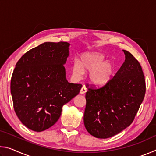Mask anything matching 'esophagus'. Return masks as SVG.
I'll return each mask as SVG.
<instances>
[{"instance_id": "esophagus-1", "label": "esophagus", "mask_w": 156, "mask_h": 156, "mask_svg": "<svg viewBox=\"0 0 156 156\" xmlns=\"http://www.w3.org/2000/svg\"><path fill=\"white\" fill-rule=\"evenodd\" d=\"M86 92H87V88H86L84 86H83V87H82L81 89H80V93L81 94H85Z\"/></svg>"}]
</instances>
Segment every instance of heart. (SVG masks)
<instances>
[{
  "label": "heart",
  "mask_w": 156,
  "mask_h": 156,
  "mask_svg": "<svg viewBox=\"0 0 156 156\" xmlns=\"http://www.w3.org/2000/svg\"><path fill=\"white\" fill-rule=\"evenodd\" d=\"M114 72L113 63L106 60L98 53H87L81 56L80 61L72 65V73L76 79L83 78L84 72L89 73V80L95 85H104L112 78Z\"/></svg>",
  "instance_id": "b5f03b06"
}]
</instances>
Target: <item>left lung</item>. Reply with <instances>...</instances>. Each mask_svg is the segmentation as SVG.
I'll list each match as a JSON object with an SVG mask.
<instances>
[{"label":"left lung","mask_w":156,"mask_h":156,"mask_svg":"<svg viewBox=\"0 0 156 156\" xmlns=\"http://www.w3.org/2000/svg\"><path fill=\"white\" fill-rule=\"evenodd\" d=\"M123 51L125 60L115 76L101 87H89L86 93L84 126L98 138H110L130 125L144 98L141 66L130 52Z\"/></svg>","instance_id":"8db88e82"}]
</instances>
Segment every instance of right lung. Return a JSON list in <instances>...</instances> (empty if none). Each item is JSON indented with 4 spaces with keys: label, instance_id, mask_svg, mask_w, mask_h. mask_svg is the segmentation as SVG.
<instances>
[{
    "label": "right lung",
    "instance_id": "right-lung-1",
    "mask_svg": "<svg viewBox=\"0 0 156 156\" xmlns=\"http://www.w3.org/2000/svg\"><path fill=\"white\" fill-rule=\"evenodd\" d=\"M69 45L44 43L26 52L16 65L10 86L14 111L31 130L40 132L54 125L63 105L80 91L81 84L66 79L64 64Z\"/></svg>",
    "mask_w": 156,
    "mask_h": 156
}]
</instances>
